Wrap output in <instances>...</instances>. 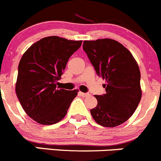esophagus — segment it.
Masks as SVG:
<instances>
[{
	"label": "esophagus",
	"instance_id": "1",
	"mask_svg": "<svg viewBox=\"0 0 161 161\" xmlns=\"http://www.w3.org/2000/svg\"><path fill=\"white\" fill-rule=\"evenodd\" d=\"M79 95H81L82 97H87L90 95L88 93H84V92H79Z\"/></svg>",
	"mask_w": 161,
	"mask_h": 161
}]
</instances>
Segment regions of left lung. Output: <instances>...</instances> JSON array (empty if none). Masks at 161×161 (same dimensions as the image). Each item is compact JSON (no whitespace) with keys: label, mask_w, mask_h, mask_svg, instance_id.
I'll list each match as a JSON object with an SVG mask.
<instances>
[{"label":"left lung","mask_w":161,"mask_h":161,"mask_svg":"<svg viewBox=\"0 0 161 161\" xmlns=\"http://www.w3.org/2000/svg\"><path fill=\"white\" fill-rule=\"evenodd\" d=\"M83 49L106 83V94L95 95L98 104L91 114L103 127L120 125L132 116L142 98L138 63L128 49L109 38L84 41Z\"/></svg>","instance_id":"1"}]
</instances>
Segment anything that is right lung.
I'll return each mask as SVG.
<instances>
[{
  "mask_svg": "<svg viewBox=\"0 0 161 161\" xmlns=\"http://www.w3.org/2000/svg\"><path fill=\"white\" fill-rule=\"evenodd\" d=\"M81 43L46 36L32 44L22 56L15 92L26 114L38 124L51 125L63 120L77 95V89L57 88L56 81Z\"/></svg>",
  "mask_w": 161,
  "mask_h": 161,
  "instance_id": "add662e5",
  "label": "right lung"
}]
</instances>
